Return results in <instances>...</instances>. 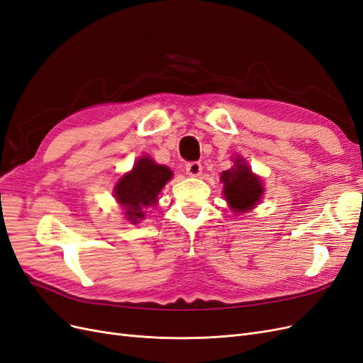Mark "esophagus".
I'll use <instances>...</instances> for the list:
<instances>
[{"mask_svg":"<svg viewBox=\"0 0 363 363\" xmlns=\"http://www.w3.org/2000/svg\"><path fill=\"white\" fill-rule=\"evenodd\" d=\"M201 171H203V165L199 164V162H189V164L186 165L187 176L191 177H198L199 174H201Z\"/></svg>","mask_w":363,"mask_h":363,"instance_id":"1","label":"esophagus"}]
</instances>
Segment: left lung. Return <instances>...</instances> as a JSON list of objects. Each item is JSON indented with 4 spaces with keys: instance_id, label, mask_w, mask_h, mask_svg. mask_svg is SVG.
<instances>
[{
    "instance_id": "obj_1",
    "label": "left lung",
    "mask_w": 363,
    "mask_h": 363,
    "mask_svg": "<svg viewBox=\"0 0 363 363\" xmlns=\"http://www.w3.org/2000/svg\"><path fill=\"white\" fill-rule=\"evenodd\" d=\"M220 182L223 183L222 194L230 208L237 215L252 210L261 201L262 192H264L261 179L252 172L246 160L240 156L235 157L233 168L220 174Z\"/></svg>"
}]
</instances>
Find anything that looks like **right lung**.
Instances as JSON below:
<instances>
[{
	"mask_svg": "<svg viewBox=\"0 0 363 363\" xmlns=\"http://www.w3.org/2000/svg\"><path fill=\"white\" fill-rule=\"evenodd\" d=\"M169 179L172 171L165 165H157L150 156L136 160L132 171L124 174L114 187V196L126 219L138 223L145 216L143 208L157 203V195Z\"/></svg>",
	"mask_w": 363,
	"mask_h": 363,
	"instance_id": "add662e5",
	"label": "right lung"
}]
</instances>
